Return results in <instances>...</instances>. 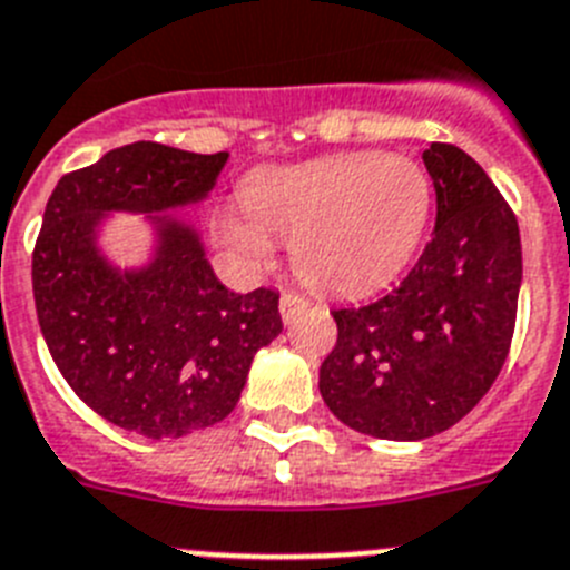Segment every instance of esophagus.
<instances>
[{"mask_svg":"<svg viewBox=\"0 0 570 570\" xmlns=\"http://www.w3.org/2000/svg\"><path fill=\"white\" fill-rule=\"evenodd\" d=\"M306 306H309V301L306 298H301V295H295V292H284V295H281V318L289 324L295 315L304 313Z\"/></svg>","mask_w":570,"mask_h":570,"instance_id":"esophagus-1","label":"esophagus"}]
</instances>
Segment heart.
<instances>
[{
    "label": "heart",
    "instance_id": "heart-1",
    "mask_svg": "<svg viewBox=\"0 0 570 570\" xmlns=\"http://www.w3.org/2000/svg\"><path fill=\"white\" fill-rule=\"evenodd\" d=\"M428 171L402 155L350 151L255 171L240 203L217 215V237L255 272L289 240L292 266L315 289L355 295L407 266L428 229Z\"/></svg>",
    "mask_w": 570,
    "mask_h": 570
}]
</instances>
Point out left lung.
<instances>
[{
    "mask_svg": "<svg viewBox=\"0 0 570 570\" xmlns=\"http://www.w3.org/2000/svg\"><path fill=\"white\" fill-rule=\"evenodd\" d=\"M435 229L399 289L335 309V350L318 373L338 422L419 442L476 407L511 350L522 286L519 224L470 155L430 142Z\"/></svg>",
    "mask_w": 570,
    "mask_h": 570,
    "instance_id": "8db88e82",
    "label": "left lung"
}]
</instances>
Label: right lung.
I'll return each mask as SVG.
<instances>
[{"label": "right lung", "mask_w": 570, "mask_h": 570, "mask_svg": "<svg viewBox=\"0 0 570 570\" xmlns=\"http://www.w3.org/2000/svg\"><path fill=\"white\" fill-rule=\"evenodd\" d=\"M229 151L160 142L114 148L57 183L33 249L37 318L73 393L106 422L180 439L224 422L252 358L278 338V292L217 281L180 209L209 200ZM114 214H140L149 249L117 265L101 246Z\"/></svg>", "instance_id": "right-lung-1"}]
</instances>
